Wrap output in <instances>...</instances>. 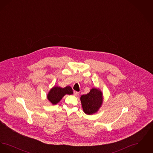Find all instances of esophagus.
I'll use <instances>...</instances> for the list:
<instances>
[{
    "instance_id": "1",
    "label": "esophagus",
    "mask_w": 153,
    "mask_h": 153,
    "mask_svg": "<svg viewBox=\"0 0 153 153\" xmlns=\"http://www.w3.org/2000/svg\"><path fill=\"white\" fill-rule=\"evenodd\" d=\"M73 94L74 96H77V95H79V92H77V91H74L73 92Z\"/></svg>"
}]
</instances>
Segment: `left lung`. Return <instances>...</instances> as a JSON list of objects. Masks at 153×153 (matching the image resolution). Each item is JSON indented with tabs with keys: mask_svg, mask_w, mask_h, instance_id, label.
<instances>
[{
	"mask_svg": "<svg viewBox=\"0 0 153 153\" xmlns=\"http://www.w3.org/2000/svg\"><path fill=\"white\" fill-rule=\"evenodd\" d=\"M84 112L87 115L96 113L102 103V92L96 88H92L86 95H82L80 97Z\"/></svg>",
	"mask_w": 153,
	"mask_h": 153,
	"instance_id": "8db88e82",
	"label": "left lung"
}]
</instances>
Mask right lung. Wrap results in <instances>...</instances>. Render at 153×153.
<instances>
[{
    "instance_id": "1",
    "label": "right lung",
    "mask_w": 153,
    "mask_h": 153,
    "mask_svg": "<svg viewBox=\"0 0 153 153\" xmlns=\"http://www.w3.org/2000/svg\"><path fill=\"white\" fill-rule=\"evenodd\" d=\"M73 92L72 88L69 86H66L64 88L54 87L51 88L47 95V98L53 104H56L66 94L72 95L73 94Z\"/></svg>"
}]
</instances>
